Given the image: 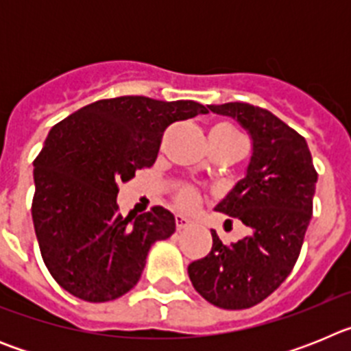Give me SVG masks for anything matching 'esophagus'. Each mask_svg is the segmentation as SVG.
<instances>
[{"label": "esophagus", "instance_id": "obj_1", "mask_svg": "<svg viewBox=\"0 0 351 351\" xmlns=\"http://www.w3.org/2000/svg\"><path fill=\"white\" fill-rule=\"evenodd\" d=\"M193 225V223L190 221V219L186 218V216H181V214H178L176 216V226H178V230H186V228H190V226Z\"/></svg>", "mask_w": 351, "mask_h": 351}]
</instances>
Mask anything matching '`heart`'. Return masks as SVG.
I'll return each instance as SVG.
<instances>
[{"label": "heart", "instance_id": "obj_1", "mask_svg": "<svg viewBox=\"0 0 351 351\" xmlns=\"http://www.w3.org/2000/svg\"><path fill=\"white\" fill-rule=\"evenodd\" d=\"M210 133H219V135H225V137H241V133L232 128V126H216V128L210 130ZM176 202L184 207V209H193L198 204L197 190L193 186L188 184L179 186L178 191H176Z\"/></svg>", "mask_w": 351, "mask_h": 351}]
</instances>
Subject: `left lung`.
<instances>
[{
	"instance_id": "8db88e82",
	"label": "left lung",
	"mask_w": 351,
	"mask_h": 351,
	"mask_svg": "<svg viewBox=\"0 0 351 351\" xmlns=\"http://www.w3.org/2000/svg\"><path fill=\"white\" fill-rule=\"evenodd\" d=\"M207 107L237 121L253 142L246 176L214 207L241 219L251 235L225 246L210 230L209 255L191 262L188 274L207 302L246 309L271 295L295 265L318 173L306 138L265 108L241 101Z\"/></svg>"
}]
</instances>
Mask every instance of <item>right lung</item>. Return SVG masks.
<instances>
[{
	"label": "right lung",
	"mask_w": 351,
	"mask_h": 351,
	"mask_svg": "<svg viewBox=\"0 0 351 351\" xmlns=\"http://www.w3.org/2000/svg\"><path fill=\"white\" fill-rule=\"evenodd\" d=\"M207 112L193 100L119 96L52 126L33 163L31 216L43 262L61 288L107 302L138 283L149 250L176 232V218L160 206L121 216L117 184L153 167L167 126Z\"/></svg>",
	"instance_id": "right-lung-1"
}]
</instances>
